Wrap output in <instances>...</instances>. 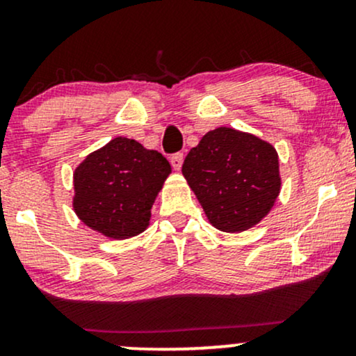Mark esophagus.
Returning <instances> with one entry per match:
<instances>
[{
    "label": "esophagus",
    "mask_w": 356,
    "mask_h": 356,
    "mask_svg": "<svg viewBox=\"0 0 356 356\" xmlns=\"http://www.w3.org/2000/svg\"><path fill=\"white\" fill-rule=\"evenodd\" d=\"M182 162H184V154H181V152L174 154L172 157H170V164H172V167H174L175 170H181Z\"/></svg>",
    "instance_id": "34e87169"
}]
</instances>
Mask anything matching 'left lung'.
Segmentation results:
<instances>
[{
    "instance_id": "8db88e82",
    "label": "left lung",
    "mask_w": 356,
    "mask_h": 356,
    "mask_svg": "<svg viewBox=\"0 0 356 356\" xmlns=\"http://www.w3.org/2000/svg\"><path fill=\"white\" fill-rule=\"evenodd\" d=\"M182 174L216 229L243 232L261 222L281 191L277 152L269 142L219 127L192 147Z\"/></svg>"
}]
</instances>
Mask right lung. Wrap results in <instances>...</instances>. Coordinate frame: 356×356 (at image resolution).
<instances>
[{
    "instance_id": "1",
    "label": "right lung",
    "mask_w": 356,
    "mask_h": 356,
    "mask_svg": "<svg viewBox=\"0 0 356 356\" xmlns=\"http://www.w3.org/2000/svg\"><path fill=\"white\" fill-rule=\"evenodd\" d=\"M170 170L161 152L115 137L73 172V211L105 238H134L149 227L150 209Z\"/></svg>"
}]
</instances>
